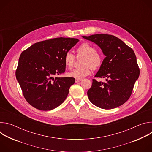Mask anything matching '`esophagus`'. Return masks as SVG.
<instances>
[{"instance_id":"1","label":"esophagus","mask_w":152,"mask_h":152,"mask_svg":"<svg viewBox=\"0 0 152 152\" xmlns=\"http://www.w3.org/2000/svg\"><path fill=\"white\" fill-rule=\"evenodd\" d=\"M82 80V79H76V80H75V82H76V83H77V82H80V81H81Z\"/></svg>"}]
</instances>
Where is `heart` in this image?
Masks as SVG:
<instances>
[{
  "label": "heart",
  "instance_id": "b5f03b06",
  "mask_svg": "<svg viewBox=\"0 0 152 152\" xmlns=\"http://www.w3.org/2000/svg\"><path fill=\"white\" fill-rule=\"evenodd\" d=\"M77 55H83L85 58L82 65L83 67L73 70L67 73V76L70 77L81 79L91 75L92 68L93 69H99L102 64L103 58L100 54L97 52V49L89 43L84 42L77 49ZM75 61V56L71 52L68 51L64 56V62L65 66L68 69H71L73 66Z\"/></svg>",
  "mask_w": 152,
  "mask_h": 152
}]
</instances>
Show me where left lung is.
<instances>
[{
    "mask_svg": "<svg viewBox=\"0 0 152 152\" xmlns=\"http://www.w3.org/2000/svg\"><path fill=\"white\" fill-rule=\"evenodd\" d=\"M82 37L94 42L106 56L95 77L106 78V82L93 79L87 92L90 101L104 110L122 105L131 96L140 75L134 50L114 35L95 34Z\"/></svg>",
    "mask_w": 152,
    "mask_h": 152,
    "instance_id": "obj_1",
    "label": "left lung"
}]
</instances>
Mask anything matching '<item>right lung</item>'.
Masks as SVG:
<instances>
[{"label":"right lung","mask_w":152,"mask_h":152,"mask_svg":"<svg viewBox=\"0 0 152 152\" xmlns=\"http://www.w3.org/2000/svg\"><path fill=\"white\" fill-rule=\"evenodd\" d=\"M78 41L55 38L36 42L21 53L16 78L25 99L36 109L53 110L67 98L75 79L54 76L65 72L64 56Z\"/></svg>","instance_id":"obj_1"}]
</instances>
